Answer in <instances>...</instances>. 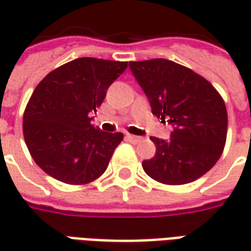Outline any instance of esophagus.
Here are the masks:
<instances>
[{
    "label": "esophagus",
    "instance_id": "esophagus-1",
    "mask_svg": "<svg viewBox=\"0 0 251 251\" xmlns=\"http://www.w3.org/2000/svg\"><path fill=\"white\" fill-rule=\"evenodd\" d=\"M126 138H127V141H130V142L141 141V138H140V137L133 136V134H126Z\"/></svg>",
    "mask_w": 251,
    "mask_h": 251
}]
</instances>
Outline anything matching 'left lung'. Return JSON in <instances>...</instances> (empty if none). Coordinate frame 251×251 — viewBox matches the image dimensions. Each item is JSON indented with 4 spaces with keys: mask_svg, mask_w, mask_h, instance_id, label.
Here are the masks:
<instances>
[{
    "mask_svg": "<svg viewBox=\"0 0 251 251\" xmlns=\"http://www.w3.org/2000/svg\"><path fill=\"white\" fill-rule=\"evenodd\" d=\"M153 115L174 126L168 141L152 137L156 154L142 161L153 180L168 185L195 181L219 160L226 144L225 100L207 79L167 59L129 63Z\"/></svg>",
    "mask_w": 251,
    "mask_h": 251,
    "instance_id": "8db88e82",
    "label": "left lung"
}]
</instances>
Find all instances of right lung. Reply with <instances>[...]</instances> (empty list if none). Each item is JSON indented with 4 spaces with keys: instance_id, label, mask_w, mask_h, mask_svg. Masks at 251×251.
Wrapping results in <instances>:
<instances>
[{
    "instance_id": "obj_1",
    "label": "right lung",
    "mask_w": 251,
    "mask_h": 251,
    "mask_svg": "<svg viewBox=\"0 0 251 251\" xmlns=\"http://www.w3.org/2000/svg\"><path fill=\"white\" fill-rule=\"evenodd\" d=\"M127 62L79 57L57 67L36 86L23 118L30 156L46 174L66 184H88L102 176L122 133L91 125L111 83Z\"/></svg>"
}]
</instances>
